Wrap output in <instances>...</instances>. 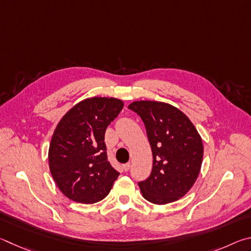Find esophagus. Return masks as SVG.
<instances>
[{"mask_svg": "<svg viewBox=\"0 0 251 251\" xmlns=\"http://www.w3.org/2000/svg\"><path fill=\"white\" fill-rule=\"evenodd\" d=\"M130 169H131V163H126L125 165H123V170H125L126 172V171H129Z\"/></svg>", "mask_w": 251, "mask_h": 251, "instance_id": "obj_1", "label": "esophagus"}]
</instances>
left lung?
I'll return each instance as SVG.
<instances>
[{"label":"left lung","mask_w":251,"mask_h":251,"mask_svg":"<svg viewBox=\"0 0 251 251\" xmlns=\"http://www.w3.org/2000/svg\"><path fill=\"white\" fill-rule=\"evenodd\" d=\"M129 109L141 117L153 155L151 175L139 183L142 195L156 205L173 203L199 177L204 153L201 135L186 114L170 103L139 100Z\"/></svg>","instance_id":"1"}]
</instances>
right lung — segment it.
Returning a JSON list of instances; mask_svg holds the SVG:
<instances>
[{
  "instance_id": "obj_1",
  "label": "right lung",
  "mask_w": 251,
  "mask_h": 251,
  "mask_svg": "<svg viewBox=\"0 0 251 251\" xmlns=\"http://www.w3.org/2000/svg\"><path fill=\"white\" fill-rule=\"evenodd\" d=\"M123 101L92 97L66 112L52 133L48 164L57 187L69 200L94 204L103 200L119 176L107 160L104 132Z\"/></svg>"
}]
</instances>
